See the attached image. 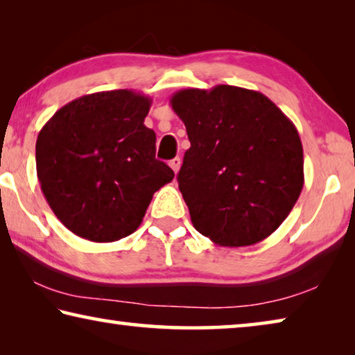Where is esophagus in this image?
<instances>
[{"mask_svg": "<svg viewBox=\"0 0 355 355\" xmlns=\"http://www.w3.org/2000/svg\"><path fill=\"white\" fill-rule=\"evenodd\" d=\"M169 166L172 167V171L177 173V172H178V169H180V166H182V159H180V158H173V159H171Z\"/></svg>", "mask_w": 355, "mask_h": 355, "instance_id": "obj_1", "label": "esophagus"}]
</instances>
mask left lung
I'll list each match as a JSON object with an SVG mask.
<instances>
[{
    "label": "left lung",
    "instance_id": "8db88e82",
    "mask_svg": "<svg viewBox=\"0 0 355 355\" xmlns=\"http://www.w3.org/2000/svg\"><path fill=\"white\" fill-rule=\"evenodd\" d=\"M171 105L191 142L177 178L192 225L227 248L263 241L304 186L294 123L266 95L227 84L183 89Z\"/></svg>",
    "mask_w": 355,
    "mask_h": 355
}]
</instances>
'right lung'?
I'll return each mask as SVG.
<instances>
[{"label":"right lung","instance_id":"right-lung-1","mask_svg":"<svg viewBox=\"0 0 355 355\" xmlns=\"http://www.w3.org/2000/svg\"><path fill=\"white\" fill-rule=\"evenodd\" d=\"M152 100L127 89L83 95L56 111L35 142L42 192L58 219L95 243L136 232L173 171L144 125Z\"/></svg>","mask_w":355,"mask_h":355}]
</instances>
